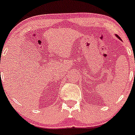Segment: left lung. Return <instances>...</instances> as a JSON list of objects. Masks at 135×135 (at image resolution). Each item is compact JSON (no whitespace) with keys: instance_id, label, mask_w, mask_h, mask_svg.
Instances as JSON below:
<instances>
[{"instance_id":"obj_1","label":"left lung","mask_w":135,"mask_h":135,"mask_svg":"<svg viewBox=\"0 0 135 135\" xmlns=\"http://www.w3.org/2000/svg\"><path fill=\"white\" fill-rule=\"evenodd\" d=\"M116 36H117V38H119V39H120V41H121V39H120V37H119V36H118V35H116Z\"/></svg>"}]
</instances>
